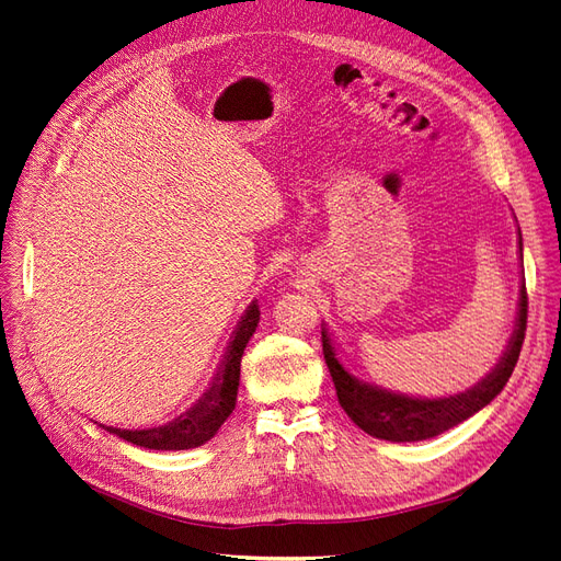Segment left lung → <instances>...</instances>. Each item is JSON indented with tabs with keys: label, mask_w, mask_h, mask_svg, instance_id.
Wrapping results in <instances>:
<instances>
[{
	"label": "left lung",
	"mask_w": 561,
	"mask_h": 561,
	"mask_svg": "<svg viewBox=\"0 0 561 561\" xmlns=\"http://www.w3.org/2000/svg\"><path fill=\"white\" fill-rule=\"evenodd\" d=\"M526 309H529V301H526V285L522 283L517 325L499 365L491 369L478 386L466 390V393L437 400L407 398L355 379L351 371L339 363L334 346L330 342V334L322 328V353H325V363L336 388L339 404H342V410L348 414L355 426L363 428L371 437L390 439V443H419V439H428L458 426V423H463L472 414H478L482 407L494 400L507 383V379H511L524 344Z\"/></svg>",
	"instance_id": "obj_1"
}]
</instances>
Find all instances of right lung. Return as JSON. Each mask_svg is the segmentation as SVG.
<instances>
[{"label":"right lung","mask_w":561,"mask_h":561,"mask_svg":"<svg viewBox=\"0 0 561 561\" xmlns=\"http://www.w3.org/2000/svg\"><path fill=\"white\" fill-rule=\"evenodd\" d=\"M260 322V307L252 301L245 316L241 318L239 328L233 332L229 342L227 355L219 367V375L215 377L208 393L203 396L190 412L180 414L171 423L159 428L147 431H124L103 426L107 433L126 439L130 445H138L145 449H161V451H178V449H194L206 445L215 433L222 428V423L229 419L236 407V393H239V379H241V358L243 351L250 342V336L257 330Z\"/></svg>","instance_id":"obj_1"}]
</instances>
